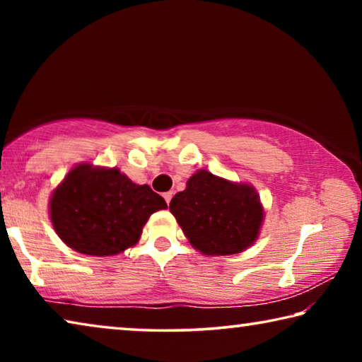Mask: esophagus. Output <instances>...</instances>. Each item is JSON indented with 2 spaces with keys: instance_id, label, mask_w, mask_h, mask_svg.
<instances>
[{
  "instance_id": "34e87169",
  "label": "esophagus",
  "mask_w": 362,
  "mask_h": 362,
  "mask_svg": "<svg viewBox=\"0 0 362 362\" xmlns=\"http://www.w3.org/2000/svg\"><path fill=\"white\" fill-rule=\"evenodd\" d=\"M163 196H164V199H166V203L169 204V203H170V199H173V196H174V193H173V192H168V193H164Z\"/></svg>"
}]
</instances>
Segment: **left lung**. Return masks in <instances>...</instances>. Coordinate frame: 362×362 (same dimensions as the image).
Segmentation results:
<instances>
[{
    "mask_svg": "<svg viewBox=\"0 0 362 362\" xmlns=\"http://www.w3.org/2000/svg\"><path fill=\"white\" fill-rule=\"evenodd\" d=\"M183 235L204 255H233L255 243L263 207L255 188L201 169L169 204Z\"/></svg>",
    "mask_w": 362,
    "mask_h": 362,
    "instance_id": "left-lung-1",
    "label": "left lung"
}]
</instances>
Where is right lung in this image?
I'll use <instances>...</instances> for the list:
<instances>
[{
  "label": "right lung",
  "mask_w": 362,
  "mask_h": 362,
  "mask_svg": "<svg viewBox=\"0 0 362 362\" xmlns=\"http://www.w3.org/2000/svg\"><path fill=\"white\" fill-rule=\"evenodd\" d=\"M163 196L137 185L119 169L78 164L54 189L49 214L54 230L79 254L107 257L132 247Z\"/></svg>",
  "instance_id": "right-lung-1"
}]
</instances>
